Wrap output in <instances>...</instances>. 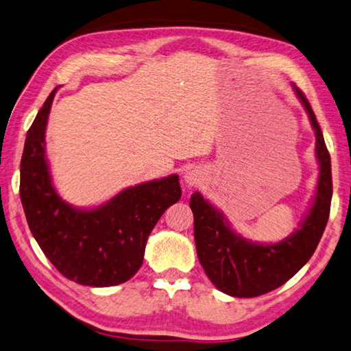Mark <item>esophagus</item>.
Wrapping results in <instances>:
<instances>
[{"label":"esophagus","instance_id":"34e87169","mask_svg":"<svg viewBox=\"0 0 351 351\" xmlns=\"http://www.w3.org/2000/svg\"><path fill=\"white\" fill-rule=\"evenodd\" d=\"M185 182L188 183L189 186L197 185V183L200 182V174L195 169H189V171H186V174H185Z\"/></svg>","mask_w":351,"mask_h":351}]
</instances>
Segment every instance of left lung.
I'll list each match as a JSON object with an SVG mask.
<instances>
[{"mask_svg": "<svg viewBox=\"0 0 351 351\" xmlns=\"http://www.w3.org/2000/svg\"><path fill=\"white\" fill-rule=\"evenodd\" d=\"M293 89L315 129L316 156L321 165L315 202L300 230L279 243H253L232 231L222 213L200 193H194L189 200L199 261L213 284L230 296L257 298L284 285L310 261L328 222L333 195L330 154L308 100L296 84Z\"/></svg>", "mask_w": 351, "mask_h": 351, "instance_id": "left-lung-1", "label": "left lung"}]
</instances>
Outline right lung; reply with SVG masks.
<instances>
[{
  "mask_svg": "<svg viewBox=\"0 0 351 351\" xmlns=\"http://www.w3.org/2000/svg\"><path fill=\"white\" fill-rule=\"evenodd\" d=\"M55 88L27 131L20 197L30 232L52 265L89 287L123 284L143 263L147 236L166 208L182 197L179 176L141 183L94 210H77L52 186L45 132Z\"/></svg>",
  "mask_w": 351,
  "mask_h": 351,
  "instance_id": "add662e5",
  "label": "right lung"
}]
</instances>
